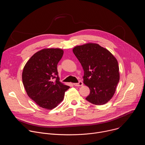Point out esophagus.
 Segmentation results:
<instances>
[{
	"label": "esophagus",
	"mask_w": 145,
	"mask_h": 145,
	"mask_svg": "<svg viewBox=\"0 0 145 145\" xmlns=\"http://www.w3.org/2000/svg\"><path fill=\"white\" fill-rule=\"evenodd\" d=\"M73 85L76 87H80V86H82V85H83V83H82V82L81 81H79L78 83H74Z\"/></svg>",
	"instance_id": "34e87169"
}]
</instances>
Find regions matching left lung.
Returning <instances> with one entry per match:
<instances>
[{
    "mask_svg": "<svg viewBox=\"0 0 145 145\" xmlns=\"http://www.w3.org/2000/svg\"><path fill=\"white\" fill-rule=\"evenodd\" d=\"M73 52L84 71V84L90 89L86 100L95 105L106 104L113 97L119 81L117 59L97 44L77 46Z\"/></svg>",
    "mask_w": 145,
    "mask_h": 145,
    "instance_id": "8db88e82",
    "label": "left lung"
}]
</instances>
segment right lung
<instances>
[{
  "instance_id": "right-lung-1",
  "label": "right lung",
  "mask_w": 145,
  "mask_h": 145,
  "mask_svg": "<svg viewBox=\"0 0 145 145\" xmlns=\"http://www.w3.org/2000/svg\"><path fill=\"white\" fill-rule=\"evenodd\" d=\"M63 54L61 49H44L35 53L24 68L22 82L26 93L40 107H56L70 88L59 81L57 72Z\"/></svg>"
}]
</instances>
